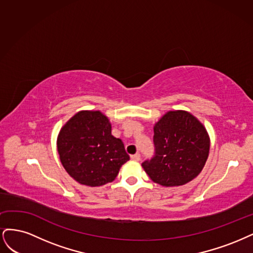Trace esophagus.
I'll return each instance as SVG.
<instances>
[{"label":"esophagus","instance_id":"1","mask_svg":"<svg viewBox=\"0 0 253 253\" xmlns=\"http://www.w3.org/2000/svg\"><path fill=\"white\" fill-rule=\"evenodd\" d=\"M131 160H133V161H140L141 160L140 153H135V154H133V156H131Z\"/></svg>","mask_w":253,"mask_h":253}]
</instances>
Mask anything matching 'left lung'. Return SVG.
I'll return each mask as SVG.
<instances>
[{
  "label": "left lung",
  "mask_w": 253,
  "mask_h": 253,
  "mask_svg": "<svg viewBox=\"0 0 253 253\" xmlns=\"http://www.w3.org/2000/svg\"><path fill=\"white\" fill-rule=\"evenodd\" d=\"M156 152L142 167L164 187L182 186L197 177L209 156L210 137L201 122L185 110L167 111L153 126Z\"/></svg>",
  "instance_id": "left-lung-1"
}]
</instances>
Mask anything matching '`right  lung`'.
Wrapping results in <instances>:
<instances>
[{"instance_id":"add662e5","label":"right lung","mask_w":253,"mask_h":253,"mask_svg":"<svg viewBox=\"0 0 253 253\" xmlns=\"http://www.w3.org/2000/svg\"><path fill=\"white\" fill-rule=\"evenodd\" d=\"M56 147L67 173L85 186L115 181L129 161L123 142L111 134L109 119L100 110H82L70 118L60 130Z\"/></svg>"}]
</instances>
